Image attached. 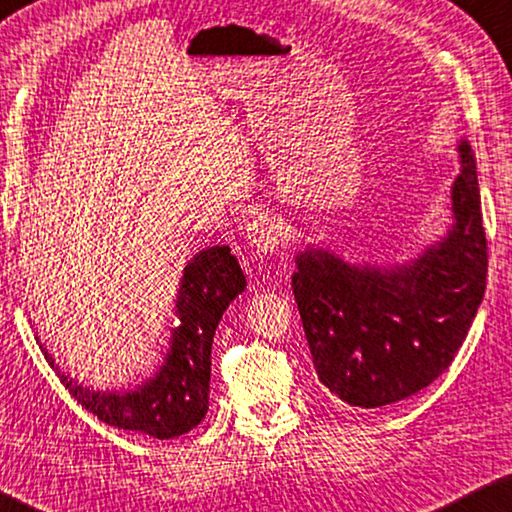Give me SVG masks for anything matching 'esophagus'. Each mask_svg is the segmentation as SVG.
<instances>
[{
	"label": "esophagus",
	"mask_w": 512,
	"mask_h": 512,
	"mask_svg": "<svg viewBox=\"0 0 512 512\" xmlns=\"http://www.w3.org/2000/svg\"><path fill=\"white\" fill-rule=\"evenodd\" d=\"M246 239L250 248L257 250V253H277L284 242L282 222L268 213H259L246 226Z\"/></svg>",
	"instance_id": "esophagus-1"
}]
</instances>
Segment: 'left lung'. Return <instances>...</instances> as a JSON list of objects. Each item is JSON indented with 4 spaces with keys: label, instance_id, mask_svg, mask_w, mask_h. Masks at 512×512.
I'll return each instance as SVG.
<instances>
[{
    "label": "left lung",
    "instance_id": "left-lung-1",
    "mask_svg": "<svg viewBox=\"0 0 512 512\" xmlns=\"http://www.w3.org/2000/svg\"><path fill=\"white\" fill-rule=\"evenodd\" d=\"M448 235L402 266L346 264L322 248L295 257V302L317 379L337 402L382 408L433 384L484 299L488 248L475 155L459 142Z\"/></svg>",
    "mask_w": 512,
    "mask_h": 512
}]
</instances>
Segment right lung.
<instances>
[{
    "instance_id": "1",
    "label": "right lung",
    "mask_w": 512,
    "mask_h": 512,
    "mask_svg": "<svg viewBox=\"0 0 512 512\" xmlns=\"http://www.w3.org/2000/svg\"><path fill=\"white\" fill-rule=\"evenodd\" d=\"M246 288V277L228 246H210L184 268L179 282L170 346L157 373L128 390H93L59 373L70 395L104 424L155 439H173L193 430L208 413L210 348L228 304Z\"/></svg>"
}]
</instances>
